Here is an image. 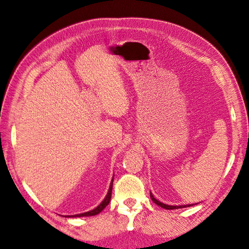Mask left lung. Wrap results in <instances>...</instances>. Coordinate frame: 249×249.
I'll return each mask as SVG.
<instances>
[{"label":"left lung","mask_w":249,"mask_h":249,"mask_svg":"<svg viewBox=\"0 0 249 249\" xmlns=\"http://www.w3.org/2000/svg\"><path fill=\"white\" fill-rule=\"evenodd\" d=\"M150 198H152V200H153V201L156 203L157 206L162 207L163 209H166V210L182 209V208H187V207H191V206H193V205H183V206H168V205H165V203H163V202L159 201V200H158V199H156V198L154 197V195L152 194V192H150ZM195 205H196V203H195Z\"/></svg>","instance_id":"left-lung-1"}]
</instances>
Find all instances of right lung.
Returning a JSON list of instances; mask_svg holds the SVG:
<instances>
[{
    "label": "right lung",
    "mask_w": 249,
    "mask_h": 249,
    "mask_svg": "<svg viewBox=\"0 0 249 249\" xmlns=\"http://www.w3.org/2000/svg\"><path fill=\"white\" fill-rule=\"evenodd\" d=\"M113 178L111 180V184H110V187H109V190H108V193L106 195V197L104 198V200L100 203L99 206H97L95 209L89 211V212H85V213H82V214H77V215H71V216H64V217H88V216H94L96 214L101 213L102 211L106 208L109 202H110V199H111V194H112V186H113Z\"/></svg>",
    "instance_id": "right-lung-1"
}]
</instances>
